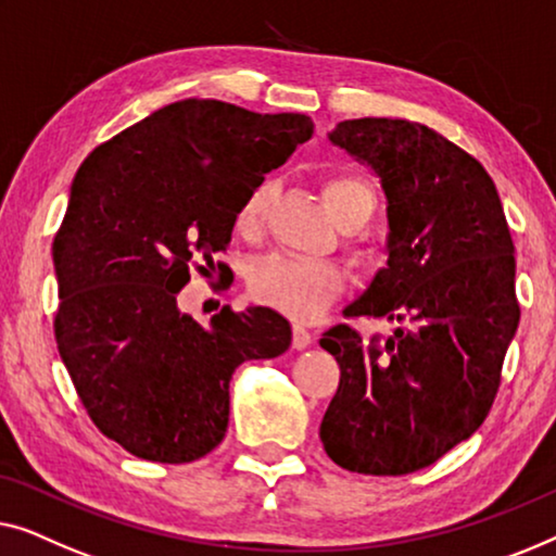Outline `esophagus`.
<instances>
[{"instance_id": "1", "label": "esophagus", "mask_w": 556, "mask_h": 556, "mask_svg": "<svg viewBox=\"0 0 556 556\" xmlns=\"http://www.w3.org/2000/svg\"><path fill=\"white\" fill-rule=\"evenodd\" d=\"M292 345H294L296 350H304L307 345H312V332L307 330V327L294 325V332H292Z\"/></svg>"}]
</instances>
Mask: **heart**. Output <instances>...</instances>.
Listing matches in <instances>:
<instances>
[{
	"label": "heart",
	"instance_id": "b5f03b06",
	"mask_svg": "<svg viewBox=\"0 0 556 556\" xmlns=\"http://www.w3.org/2000/svg\"><path fill=\"white\" fill-rule=\"evenodd\" d=\"M323 193L342 229H359L370 222L375 208H378L375 189L353 170H334L327 176L323 181ZM271 199H275L271 181L254 184L239 203L233 229L247 239L260 237L264 224H267ZM353 252L363 262L380 260V249L375 244H355L353 241ZM249 285L262 304H269V307L294 319H312L323 315L345 292L348 275L332 262L304 260V256L294 254H271L256 264Z\"/></svg>",
	"mask_w": 556,
	"mask_h": 556
}]
</instances>
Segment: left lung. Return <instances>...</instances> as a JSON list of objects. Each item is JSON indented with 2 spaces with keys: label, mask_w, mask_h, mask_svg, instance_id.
Instances as JSON below:
<instances>
[{
  "label": "left lung",
  "mask_w": 556,
  "mask_h": 556,
  "mask_svg": "<svg viewBox=\"0 0 556 556\" xmlns=\"http://www.w3.org/2000/svg\"><path fill=\"white\" fill-rule=\"evenodd\" d=\"M330 140L388 199V267L345 315L401 327L386 342L350 325L323 334L340 386L319 438L348 471L413 473L489 416L519 327L514 241L486 168L428 125L342 121Z\"/></svg>",
  "instance_id": "obj_1"
}]
</instances>
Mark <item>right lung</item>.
Returning <instances> with one entry per match:
<instances>
[{
    "instance_id": "right-lung-1",
    "label": "right lung",
    "mask_w": 556,
    "mask_h": 556,
    "mask_svg": "<svg viewBox=\"0 0 556 556\" xmlns=\"http://www.w3.org/2000/svg\"><path fill=\"white\" fill-rule=\"evenodd\" d=\"M300 113L178 100L77 168L52 241L54 340L98 431L132 456L189 464L224 441L229 380L292 342L279 312L222 309L203 327L176 296L231 241L241 199L312 138Z\"/></svg>"
}]
</instances>
